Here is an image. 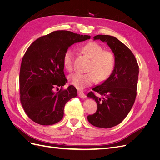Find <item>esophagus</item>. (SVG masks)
Masks as SVG:
<instances>
[{
  "mask_svg": "<svg viewBox=\"0 0 160 160\" xmlns=\"http://www.w3.org/2000/svg\"><path fill=\"white\" fill-rule=\"evenodd\" d=\"M78 95L81 98H85L86 95L83 91H78Z\"/></svg>",
  "mask_w": 160,
  "mask_h": 160,
  "instance_id": "obj_1",
  "label": "esophagus"
}]
</instances>
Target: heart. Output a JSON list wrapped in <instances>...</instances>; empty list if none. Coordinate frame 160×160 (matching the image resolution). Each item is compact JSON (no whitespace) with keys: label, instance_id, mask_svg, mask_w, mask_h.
Returning a JSON list of instances; mask_svg holds the SVG:
<instances>
[{"label":"heart","instance_id":"b5f03b06","mask_svg":"<svg viewBox=\"0 0 160 160\" xmlns=\"http://www.w3.org/2000/svg\"><path fill=\"white\" fill-rule=\"evenodd\" d=\"M81 51L88 55L91 61L88 67V72H75L69 75V81L71 85L78 89H83L90 86L98 79L99 82L108 79L115 69V60L112 52L104 51V48L96 42H89L82 47ZM74 51L67 49L62 57L65 69L71 71L73 66Z\"/></svg>","mask_w":160,"mask_h":160}]
</instances>
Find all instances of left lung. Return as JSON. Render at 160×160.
<instances>
[{
    "label": "left lung",
    "mask_w": 160,
    "mask_h": 160,
    "mask_svg": "<svg viewBox=\"0 0 160 160\" xmlns=\"http://www.w3.org/2000/svg\"><path fill=\"white\" fill-rule=\"evenodd\" d=\"M94 40L106 42L114 54L115 69L109 78L93 89L101 97L89 92L88 98L95 99L96 112L88 116L95 127L110 128L119 124L132 108L137 95L139 66L133 52L117 38L99 35Z\"/></svg>",
    "instance_id": "obj_1"
}]
</instances>
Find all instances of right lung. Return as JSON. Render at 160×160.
<instances>
[{"label":"right lung","mask_w":160,"mask_h":160,"mask_svg":"<svg viewBox=\"0 0 160 160\" xmlns=\"http://www.w3.org/2000/svg\"><path fill=\"white\" fill-rule=\"evenodd\" d=\"M90 38L57 31L37 38L28 48L19 75L20 99L26 114L34 122L49 125L62 119L66 103L77 95L72 85L56 91L67 82L62 57L70 46Z\"/></svg>","instance_id":"add662e5"}]
</instances>
